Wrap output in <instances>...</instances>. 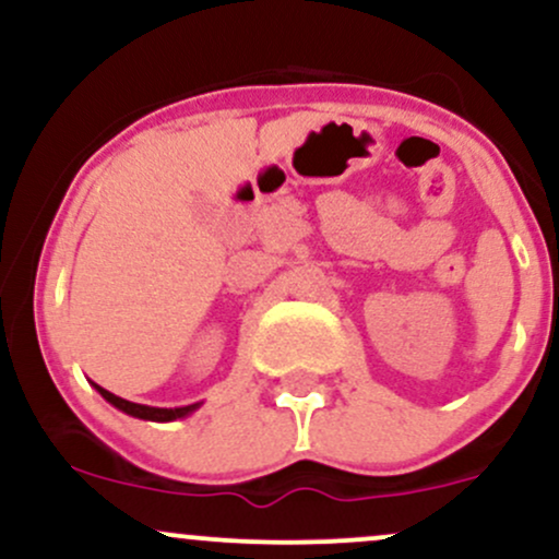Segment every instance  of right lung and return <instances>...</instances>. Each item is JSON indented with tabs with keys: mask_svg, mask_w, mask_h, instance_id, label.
<instances>
[{
	"mask_svg": "<svg viewBox=\"0 0 559 559\" xmlns=\"http://www.w3.org/2000/svg\"><path fill=\"white\" fill-rule=\"evenodd\" d=\"M94 389L99 391V394L105 396L112 407L123 409L126 415H133V418H141V420H155V423L178 420V418H186V415H191L199 407V404H186V407H150V404H136V402L123 400V396H115L112 391L96 386V383H94Z\"/></svg>",
	"mask_w": 559,
	"mask_h": 559,
	"instance_id": "1",
	"label": "right lung"
}]
</instances>
